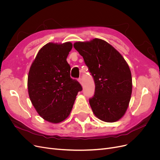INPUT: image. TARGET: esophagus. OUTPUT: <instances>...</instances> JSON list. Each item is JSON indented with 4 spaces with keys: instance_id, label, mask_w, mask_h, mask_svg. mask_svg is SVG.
<instances>
[{
    "instance_id": "esophagus-1",
    "label": "esophagus",
    "mask_w": 160,
    "mask_h": 160,
    "mask_svg": "<svg viewBox=\"0 0 160 160\" xmlns=\"http://www.w3.org/2000/svg\"><path fill=\"white\" fill-rule=\"evenodd\" d=\"M78 82H79V83H80V84H81V86H83V82H82V78H79V79H78Z\"/></svg>"
}]
</instances>
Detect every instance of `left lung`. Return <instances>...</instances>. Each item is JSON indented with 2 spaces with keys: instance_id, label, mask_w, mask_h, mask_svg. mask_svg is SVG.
<instances>
[{
  "instance_id": "left-lung-1",
  "label": "left lung",
  "mask_w": 160,
  "mask_h": 160,
  "mask_svg": "<svg viewBox=\"0 0 160 160\" xmlns=\"http://www.w3.org/2000/svg\"><path fill=\"white\" fill-rule=\"evenodd\" d=\"M73 46L94 78L95 95L89 99L94 115L107 122L119 121L127 110L132 92L127 62L112 45L101 39L77 41Z\"/></svg>"
}]
</instances>
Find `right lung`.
<instances>
[{"label": "right lung", "instance_id": "1", "mask_svg": "<svg viewBox=\"0 0 160 160\" xmlns=\"http://www.w3.org/2000/svg\"><path fill=\"white\" fill-rule=\"evenodd\" d=\"M71 42L48 43L33 61L28 75V91L32 105L44 120L54 124L65 120L71 113L78 92L82 88L70 77L67 58Z\"/></svg>", "mask_w": 160, "mask_h": 160}]
</instances>
